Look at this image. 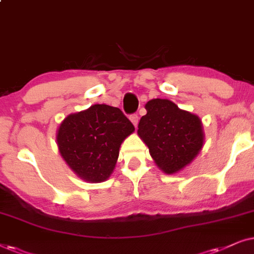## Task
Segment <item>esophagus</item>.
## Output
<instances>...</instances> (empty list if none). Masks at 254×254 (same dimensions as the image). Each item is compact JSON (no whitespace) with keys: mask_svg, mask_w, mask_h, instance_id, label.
<instances>
[{"mask_svg":"<svg viewBox=\"0 0 254 254\" xmlns=\"http://www.w3.org/2000/svg\"><path fill=\"white\" fill-rule=\"evenodd\" d=\"M138 115L137 114H132V115H130V121L132 122L133 123V125L134 127H137V124H138Z\"/></svg>","mask_w":254,"mask_h":254,"instance_id":"1","label":"esophagus"}]
</instances>
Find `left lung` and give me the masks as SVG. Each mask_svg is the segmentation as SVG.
Segmentation results:
<instances>
[{
	"instance_id": "left-lung-1",
	"label": "left lung",
	"mask_w": 254,
	"mask_h": 254,
	"mask_svg": "<svg viewBox=\"0 0 254 254\" xmlns=\"http://www.w3.org/2000/svg\"><path fill=\"white\" fill-rule=\"evenodd\" d=\"M138 134L148 146L155 164L165 173H177L190 164L203 145L200 118L179 109L170 100L154 99L145 104Z\"/></svg>"
}]
</instances>
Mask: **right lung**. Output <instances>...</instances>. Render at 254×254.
Here are the masks:
<instances>
[{
	"label": "right lung",
	"mask_w": 254,
	"mask_h": 254,
	"mask_svg": "<svg viewBox=\"0 0 254 254\" xmlns=\"http://www.w3.org/2000/svg\"><path fill=\"white\" fill-rule=\"evenodd\" d=\"M133 131V124L121 109L94 104L67 116L57 141L63 158L81 179L102 182L113 173L122 141Z\"/></svg>",
	"instance_id": "obj_1"
}]
</instances>
